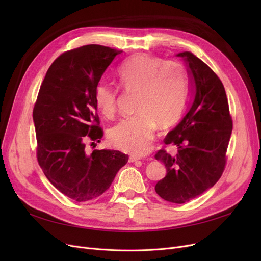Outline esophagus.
I'll return each mask as SVG.
<instances>
[{
  "instance_id": "esophagus-1",
  "label": "esophagus",
  "mask_w": 261,
  "mask_h": 261,
  "mask_svg": "<svg viewBox=\"0 0 261 261\" xmlns=\"http://www.w3.org/2000/svg\"><path fill=\"white\" fill-rule=\"evenodd\" d=\"M139 160H140V158H139V156H135V155H131V156L129 158V162H130V163L136 162V161H139Z\"/></svg>"
}]
</instances>
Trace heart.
Masks as SVG:
<instances>
[{
  "label": "heart",
  "mask_w": 261,
  "mask_h": 261,
  "mask_svg": "<svg viewBox=\"0 0 261 261\" xmlns=\"http://www.w3.org/2000/svg\"><path fill=\"white\" fill-rule=\"evenodd\" d=\"M118 79L128 92H139L138 115L122 119L109 131V141L122 151L146 154L156 125L167 128L181 117L187 99V73L175 61H164L148 54H138L118 68ZM95 102L107 117L117 110L118 88L100 82L95 89Z\"/></svg>",
  "instance_id": "b5f03b06"
}]
</instances>
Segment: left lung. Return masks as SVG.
<instances>
[{
	"label": "left lung",
	"mask_w": 261,
	"mask_h": 261,
	"mask_svg": "<svg viewBox=\"0 0 261 261\" xmlns=\"http://www.w3.org/2000/svg\"><path fill=\"white\" fill-rule=\"evenodd\" d=\"M176 56L186 63L191 100L184 117L164 139L166 145L177 147V153L160 150L155 154L167 170L155 191L165 201L183 204L220 179L232 121L224 87L212 68L190 51Z\"/></svg>",
	"instance_id": "left-lung-1"
}]
</instances>
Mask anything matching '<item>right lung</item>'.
I'll list each match as a JSON object with an SVG mask.
<instances>
[{"label":"right lung","instance_id":"obj_1","mask_svg":"<svg viewBox=\"0 0 261 261\" xmlns=\"http://www.w3.org/2000/svg\"><path fill=\"white\" fill-rule=\"evenodd\" d=\"M122 50L90 44L66 51L49 66L33 119L37 158L48 181L77 202L98 198L128 162L117 150L86 152V141L100 142L95 89Z\"/></svg>","mask_w":261,"mask_h":261}]
</instances>
